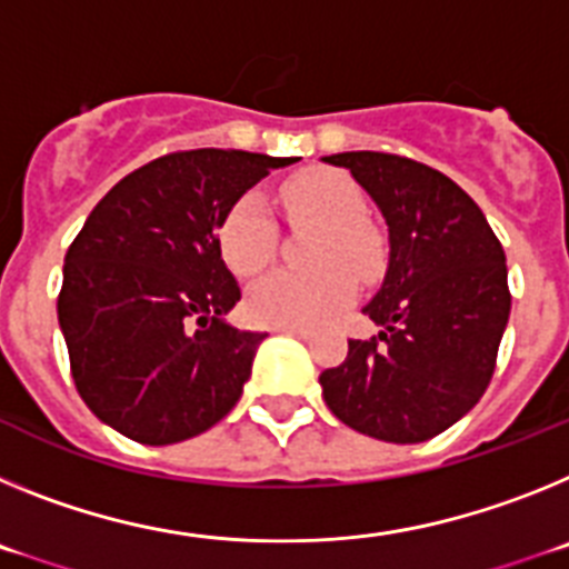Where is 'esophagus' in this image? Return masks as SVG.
I'll return each mask as SVG.
<instances>
[{"instance_id": "34e87169", "label": "esophagus", "mask_w": 569, "mask_h": 569, "mask_svg": "<svg viewBox=\"0 0 569 569\" xmlns=\"http://www.w3.org/2000/svg\"><path fill=\"white\" fill-rule=\"evenodd\" d=\"M276 333H288V336H296V339H308V330H299V328H279Z\"/></svg>"}]
</instances>
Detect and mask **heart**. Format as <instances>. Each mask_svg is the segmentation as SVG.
<instances>
[{"instance_id": "1", "label": "heart", "mask_w": 569, "mask_h": 569, "mask_svg": "<svg viewBox=\"0 0 569 569\" xmlns=\"http://www.w3.org/2000/svg\"><path fill=\"white\" fill-rule=\"evenodd\" d=\"M281 202L293 222H313V270H276L250 288V321L264 328L308 330L325 325L356 299V281L370 279L381 268V241L365 222L367 202L345 173L308 170L281 188ZM276 219L261 193H244L224 216L219 248L230 270L253 276L276 253Z\"/></svg>"}]
</instances>
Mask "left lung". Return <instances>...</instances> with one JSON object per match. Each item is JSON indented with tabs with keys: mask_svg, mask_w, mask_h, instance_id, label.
<instances>
[{
	"mask_svg": "<svg viewBox=\"0 0 569 569\" xmlns=\"http://www.w3.org/2000/svg\"><path fill=\"white\" fill-rule=\"evenodd\" d=\"M347 168L387 222L390 259L361 313L379 325L319 376L330 413L359 433L419 445L479 405L510 319L501 241L439 170L393 153L325 156Z\"/></svg>",
	"mask_w": 569,
	"mask_h": 569,
	"instance_id": "left-lung-1",
	"label": "left lung"
}]
</instances>
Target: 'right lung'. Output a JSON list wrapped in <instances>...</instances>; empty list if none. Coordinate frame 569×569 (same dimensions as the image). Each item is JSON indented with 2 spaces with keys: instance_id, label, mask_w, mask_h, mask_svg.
Masks as SVG:
<instances>
[{
  "instance_id": "add662e5",
  "label": "right lung",
  "mask_w": 569,
  "mask_h": 569,
  "mask_svg": "<svg viewBox=\"0 0 569 569\" xmlns=\"http://www.w3.org/2000/svg\"><path fill=\"white\" fill-rule=\"evenodd\" d=\"M293 156L182 150L128 173L64 256L59 328L99 421L150 447L204 433L233 410L268 333L224 313L241 290L219 248L228 210Z\"/></svg>"
}]
</instances>
